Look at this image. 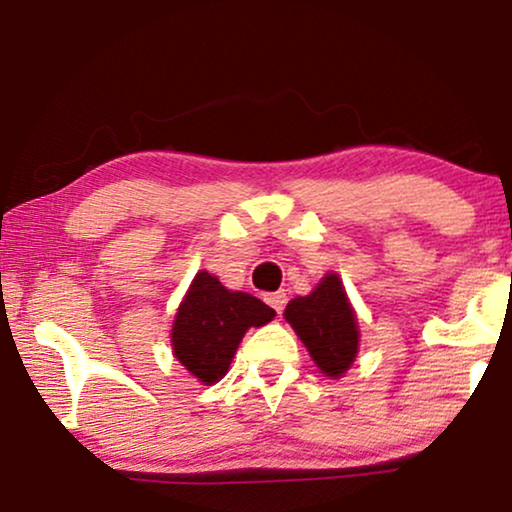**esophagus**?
I'll list each match as a JSON object with an SVG mask.
<instances>
[{
    "label": "esophagus",
    "mask_w": 512,
    "mask_h": 512,
    "mask_svg": "<svg viewBox=\"0 0 512 512\" xmlns=\"http://www.w3.org/2000/svg\"><path fill=\"white\" fill-rule=\"evenodd\" d=\"M264 299H267V304L278 313V316H281L285 304H288V297H285V292H271V295H267Z\"/></svg>",
    "instance_id": "1"
}]
</instances>
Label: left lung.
Wrapping results in <instances>:
<instances>
[{
	"instance_id": "left-lung-1",
	"label": "left lung",
	"mask_w": 512,
	"mask_h": 512,
	"mask_svg": "<svg viewBox=\"0 0 512 512\" xmlns=\"http://www.w3.org/2000/svg\"><path fill=\"white\" fill-rule=\"evenodd\" d=\"M285 318L327 377L349 370L358 353V325L337 274H327L311 295L292 299Z\"/></svg>"
}]
</instances>
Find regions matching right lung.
I'll return each mask as SVG.
<instances>
[{"label": "right lung", "mask_w": 512, "mask_h": 512, "mask_svg": "<svg viewBox=\"0 0 512 512\" xmlns=\"http://www.w3.org/2000/svg\"><path fill=\"white\" fill-rule=\"evenodd\" d=\"M274 316L262 299L231 292L208 271H199L173 323L175 358L203 384H215L227 374L245 330Z\"/></svg>", "instance_id": "right-lung-1"}]
</instances>
